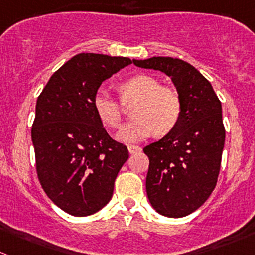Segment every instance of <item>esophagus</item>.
Listing matches in <instances>:
<instances>
[{"label":"esophagus","mask_w":255,"mask_h":255,"mask_svg":"<svg viewBox=\"0 0 255 255\" xmlns=\"http://www.w3.org/2000/svg\"><path fill=\"white\" fill-rule=\"evenodd\" d=\"M128 150H129L130 154H136V152L141 151V147L136 146V145H129V146H128Z\"/></svg>","instance_id":"1"}]
</instances>
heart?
Returning <instances> with one entry per match:
<instances>
[{"mask_svg":"<svg viewBox=\"0 0 255 255\" xmlns=\"http://www.w3.org/2000/svg\"><path fill=\"white\" fill-rule=\"evenodd\" d=\"M119 90L124 103L136 100L132 108V119L118 132V140L123 142H137L151 136L155 131L165 135L178 125L183 103L178 91L154 76L139 74L121 82ZM94 109L104 125L118 128L123 119V110L108 90L100 89L94 98Z\"/></svg>","mask_w":255,"mask_h":255,"instance_id":"obj_1","label":"heart"}]
</instances>
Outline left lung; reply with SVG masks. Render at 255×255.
<instances>
[{
    "instance_id": "1",
    "label": "left lung",
    "mask_w": 255,
    "mask_h": 255,
    "mask_svg": "<svg viewBox=\"0 0 255 255\" xmlns=\"http://www.w3.org/2000/svg\"><path fill=\"white\" fill-rule=\"evenodd\" d=\"M132 62L164 72L180 95L178 125L144 152L150 160L146 193L151 207L164 217H186L207 202L217 185L225 140L222 103L212 84L183 60L154 56Z\"/></svg>"
}]
</instances>
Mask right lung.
Segmentation results:
<instances>
[{
    "instance_id": "add662e5",
    "label": "right lung",
    "mask_w": 255,
    "mask_h": 255,
    "mask_svg": "<svg viewBox=\"0 0 255 255\" xmlns=\"http://www.w3.org/2000/svg\"><path fill=\"white\" fill-rule=\"evenodd\" d=\"M131 62L79 53L50 77L36 103L31 137L38 180L48 198L74 217L94 214L110 202L129 159L125 145L106 132L94 98L103 81Z\"/></svg>"
}]
</instances>
